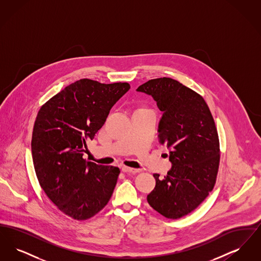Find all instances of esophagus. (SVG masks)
Listing matches in <instances>:
<instances>
[{"mask_svg": "<svg viewBox=\"0 0 261 261\" xmlns=\"http://www.w3.org/2000/svg\"><path fill=\"white\" fill-rule=\"evenodd\" d=\"M122 171L126 172V173H137V172H140V169L128 167V166H123L122 167Z\"/></svg>", "mask_w": 261, "mask_h": 261, "instance_id": "esophagus-1", "label": "esophagus"}]
</instances>
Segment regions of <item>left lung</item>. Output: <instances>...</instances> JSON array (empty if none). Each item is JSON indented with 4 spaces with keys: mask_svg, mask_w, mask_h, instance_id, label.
Wrapping results in <instances>:
<instances>
[{
    "mask_svg": "<svg viewBox=\"0 0 261 261\" xmlns=\"http://www.w3.org/2000/svg\"><path fill=\"white\" fill-rule=\"evenodd\" d=\"M137 91L150 95L163 112L159 140L169 151L172 168L148 195L149 205L170 219L195 211L213 190L220 162L217 128L197 92L172 78L151 79Z\"/></svg>",
    "mask_w": 261,
    "mask_h": 261,
    "instance_id": "8db88e82",
    "label": "left lung"
}]
</instances>
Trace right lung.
<instances>
[{
  "instance_id": "1",
  "label": "right lung",
  "mask_w": 261,
  "mask_h": 261,
  "mask_svg": "<svg viewBox=\"0 0 261 261\" xmlns=\"http://www.w3.org/2000/svg\"><path fill=\"white\" fill-rule=\"evenodd\" d=\"M129 89L126 82L80 79L38 112L31 150L39 184L55 205L75 220L93 217L112 197L119 168L88 162L83 154L112 106Z\"/></svg>"
}]
</instances>
